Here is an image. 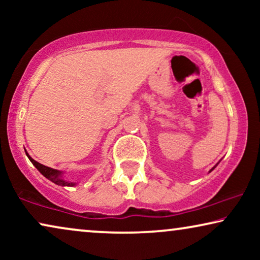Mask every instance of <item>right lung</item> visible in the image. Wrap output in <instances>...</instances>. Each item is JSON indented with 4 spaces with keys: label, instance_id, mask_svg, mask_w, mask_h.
Masks as SVG:
<instances>
[{
    "label": "right lung",
    "instance_id": "add662e5",
    "mask_svg": "<svg viewBox=\"0 0 260 260\" xmlns=\"http://www.w3.org/2000/svg\"><path fill=\"white\" fill-rule=\"evenodd\" d=\"M26 154H27V152H26ZM27 156H28V158L30 159V162L35 166V168H37L39 172H40L45 177H47L49 181H52V182H54L55 184H59V186H74V184H76L73 182H67V181L62 180L61 179V172H59V170H55L53 168H49V167H46L44 165H41V163H39V162L35 161V159L31 158L28 154H27Z\"/></svg>",
    "mask_w": 260,
    "mask_h": 260
}]
</instances>
